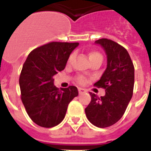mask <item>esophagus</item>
<instances>
[{
    "mask_svg": "<svg viewBox=\"0 0 151 151\" xmlns=\"http://www.w3.org/2000/svg\"><path fill=\"white\" fill-rule=\"evenodd\" d=\"M86 91L85 89H83V88H81V87H78V92L79 94H83L86 92Z\"/></svg>",
    "mask_w": 151,
    "mask_h": 151,
    "instance_id": "obj_1",
    "label": "esophagus"
}]
</instances>
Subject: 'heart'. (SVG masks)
I'll list each match as a JSON object with an SVG mask.
<instances>
[{
    "mask_svg": "<svg viewBox=\"0 0 151 151\" xmlns=\"http://www.w3.org/2000/svg\"><path fill=\"white\" fill-rule=\"evenodd\" d=\"M97 56H101V54L99 53V52H96V51H91L90 54H89V58H90V60H91V59H93V58L95 57H97ZM72 59H73V55H70L68 59V61H67V62H68V64H69V63L71 62ZM75 79H76V82H77L78 83H79V84H84L85 82H86V79H85V78L82 75L76 76Z\"/></svg>",
    "mask_w": 151,
    "mask_h": 151,
    "instance_id": "heart-1",
    "label": "heart"
}]
</instances>
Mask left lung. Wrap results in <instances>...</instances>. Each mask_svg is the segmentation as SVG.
<instances>
[{
	"mask_svg": "<svg viewBox=\"0 0 151 151\" xmlns=\"http://www.w3.org/2000/svg\"><path fill=\"white\" fill-rule=\"evenodd\" d=\"M107 55V68L94 84L104 88L105 95L99 97L90 92L91 100L85 109L87 119L96 127H108L122 118L132 99L134 87V65L127 50L110 39L96 41Z\"/></svg>",
	"mask_w": 151,
	"mask_h": 151,
	"instance_id": "obj_1",
	"label": "left lung"
}]
</instances>
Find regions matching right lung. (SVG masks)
Here are the masks:
<instances>
[{"label": "right lung", "mask_w": 151, "mask_h": 151, "mask_svg": "<svg viewBox=\"0 0 151 151\" xmlns=\"http://www.w3.org/2000/svg\"><path fill=\"white\" fill-rule=\"evenodd\" d=\"M78 42H51L32 50L19 77L21 100L27 114L36 124L52 127L65 119L68 104L78 96V88L60 90L54 85L53 76L65 68Z\"/></svg>", "instance_id": "add662e5"}]
</instances>
